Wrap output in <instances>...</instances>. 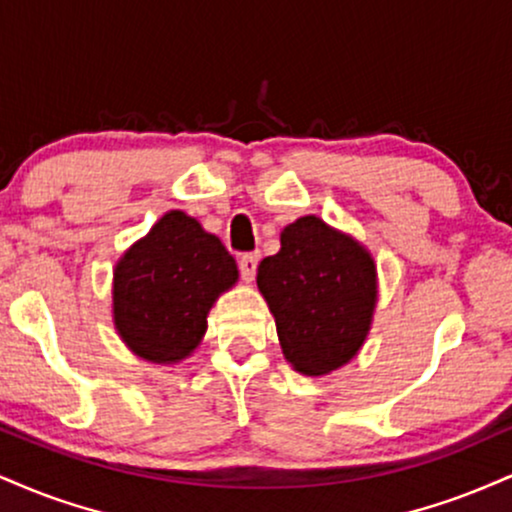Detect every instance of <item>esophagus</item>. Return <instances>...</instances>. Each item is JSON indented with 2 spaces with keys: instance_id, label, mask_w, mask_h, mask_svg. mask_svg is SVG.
Segmentation results:
<instances>
[{
  "instance_id": "obj_1",
  "label": "esophagus",
  "mask_w": 512,
  "mask_h": 512,
  "mask_svg": "<svg viewBox=\"0 0 512 512\" xmlns=\"http://www.w3.org/2000/svg\"><path fill=\"white\" fill-rule=\"evenodd\" d=\"M257 262H260V255H257V252H245V255H240L238 267H240V276H243L245 283H252V279H255Z\"/></svg>"
}]
</instances>
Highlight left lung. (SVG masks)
<instances>
[{
	"instance_id": "8db88e82",
	"label": "left lung",
	"mask_w": 512,
	"mask_h": 512,
	"mask_svg": "<svg viewBox=\"0 0 512 512\" xmlns=\"http://www.w3.org/2000/svg\"><path fill=\"white\" fill-rule=\"evenodd\" d=\"M257 288L288 365L324 377L365 346L379 300L377 262L350 233L307 214L281 231V250L260 262Z\"/></svg>"
}]
</instances>
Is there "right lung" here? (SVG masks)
Returning a JSON list of instances; mask_svg holds the SVG:
<instances>
[{"label":"right lung","mask_w":512,"mask_h":512,"mask_svg":"<svg viewBox=\"0 0 512 512\" xmlns=\"http://www.w3.org/2000/svg\"><path fill=\"white\" fill-rule=\"evenodd\" d=\"M236 283V260L221 240L171 209L116 262V334L140 360L176 365L200 346L209 310Z\"/></svg>","instance_id":"1"}]
</instances>
